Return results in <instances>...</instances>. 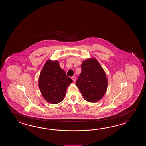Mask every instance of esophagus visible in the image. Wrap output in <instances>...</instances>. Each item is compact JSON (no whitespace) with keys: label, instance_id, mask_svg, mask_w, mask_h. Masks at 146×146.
Returning <instances> with one entry per match:
<instances>
[{"label":"esophagus","instance_id":"34e87169","mask_svg":"<svg viewBox=\"0 0 146 146\" xmlns=\"http://www.w3.org/2000/svg\"><path fill=\"white\" fill-rule=\"evenodd\" d=\"M72 80L74 81H75L76 80V77H72Z\"/></svg>","mask_w":146,"mask_h":146}]
</instances>
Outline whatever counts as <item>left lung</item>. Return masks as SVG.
<instances>
[{
    "label": "left lung",
    "mask_w": 146,
    "mask_h": 146,
    "mask_svg": "<svg viewBox=\"0 0 146 146\" xmlns=\"http://www.w3.org/2000/svg\"><path fill=\"white\" fill-rule=\"evenodd\" d=\"M76 86L87 101H99L106 93L108 80L106 73L95 58L87 59L81 65V72Z\"/></svg>",
    "instance_id": "8db88e82"
}]
</instances>
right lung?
Wrapping results in <instances>:
<instances>
[{
	"label": "right lung",
	"instance_id": "right-lung-1",
	"mask_svg": "<svg viewBox=\"0 0 146 146\" xmlns=\"http://www.w3.org/2000/svg\"><path fill=\"white\" fill-rule=\"evenodd\" d=\"M72 82L58 62L47 61L42 69L39 77L38 86L45 99L48 102H60L65 96L67 88Z\"/></svg>",
	"mask_w": 146,
	"mask_h": 146
}]
</instances>
